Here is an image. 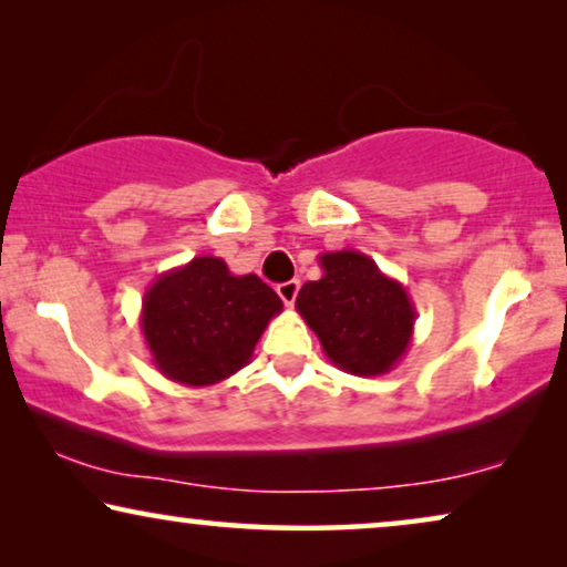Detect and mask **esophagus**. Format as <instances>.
Returning <instances> with one entry per match:
<instances>
[{
    "mask_svg": "<svg viewBox=\"0 0 567 567\" xmlns=\"http://www.w3.org/2000/svg\"><path fill=\"white\" fill-rule=\"evenodd\" d=\"M276 291H278V297L284 299V305H286V307H291V305H293V299H297V293H299V281H297V278H293V281L278 284V286H276Z\"/></svg>",
    "mask_w": 567,
    "mask_h": 567,
    "instance_id": "esophagus-1",
    "label": "esophagus"
}]
</instances>
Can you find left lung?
Listing matches in <instances>:
<instances>
[{
	"label": "left lung",
	"mask_w": 567,
	"mask_h": 567,
	"mask_svg": "<svg viewBox=\"0 0 567 567\" xmlns=\"http://www.w3.org/2000/svg\"><path fill=\"white\" fill-rule=\"evenodd\" d=\"M320 268V281H307L297 297L301 320L338 369L355 377L390 374L413 340L408 289L359 250L322 252Z\"/></svg>",
	"instance_id": "8db88e82"
}]
</instances>
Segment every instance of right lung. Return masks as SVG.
<instances>
[{
    "label": "right lung",
    "instance_id": "obj_1",
    "mask_svg": "<svg viewBox=\"0 0 567 567\" xmlns=\"http://www.w3.org/2000/svg\"><path fill=\"white\" fill-rule=\"evenodd\" d=\"M281 309L284 301L258 276H235L221 258L200 255L154 278L138 324L162 377L208 386L250 363Z\"/></svg>",
    "mask_w": 567,
    "mask_h": 567
}]
</instances>
